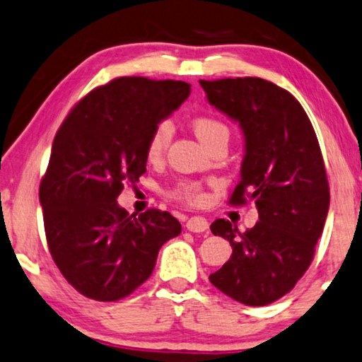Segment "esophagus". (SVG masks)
Wrapping results in <instances>:
<instances>
[{
  "mask_svg": "<svg viewBox=\"0 0 362 362\" xmlns=\"http://www.w3.org/2000/svg\"><path fill=\"white\" fill-rule=\"evenodd\" d=\"M187 230L194 231V233H202V231L209 230V221L204 216H192V218L187 221Z\"/></svg>",
  "mask_w": 362,
  "mask_h": 362,
  "instance_id": "1",
  "label": "esophagus"
}]
</instances>
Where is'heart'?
I'll return each mask as SVG.
<instances>
[{
	"label": "heart",
	"instance_id": "1",
	"mask_svg": "<svg viewBox=\"0 0 362 362\" xmlns=\"http://www.w3.org/2000/svg\"><path fill=\"white\" fill-rule=\"evenodd\" d=\"M192 127H194L195 136L199 137V141L204 144L205 147H209L211 142H215L220 137H228V129L223 122L216 120L214 117H206V115H200L192 120ZM172 139V125L168 122H160L153 129L151 139L147 144V157L151 160H158L165 152ZM172 195L175 199L185 200V202H199L200 200V189L195 184L190 182H180L175 189H173Z\"/></svg>",
	"mask_w": 362,
	"mask_h": 362
}]
</instances>
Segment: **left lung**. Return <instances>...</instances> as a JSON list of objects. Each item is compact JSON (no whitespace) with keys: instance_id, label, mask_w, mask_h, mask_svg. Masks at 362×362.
Segmentation results:
<instances>
[{"instance_id":"left-lung-1","label":"left lung","mask_w":362,"mask_h":362,"mask_svg":"<svg viewBox=\"0 0 362 362\" xmlns=\"http://www.w3.org/2000/svg\"><path fill=\"white\" fill-rule=\"evenodd\" d=\"M206 100L243 134L240 184L231 204L255 200L258 221L238 231L211 223L231 257L210 283L231 300L264 306L285 296L310 267L329 210V189L315 129L301 104L259 77L200 81Z\"/></svg>"}]
</instances>
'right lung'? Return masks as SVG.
Returning <instances> with one entry per match:
<instances>
[{
  "label": "right lung",
  "instance_id": "add662e5",
  "mask_svg": "<svg viewBox=\"0 0 362 362\" xmlns=\"http://www.w3.org/2000/svg\"><path fill=\"white\" fill-rule=\"evenodd\" d=\"M189 95L184 81L119 77L86 95L57 131L40 202L51 257L81 295H131L152 274L162 245L180 235L170 214L129 215L117 197L146 173L153 129Z\"/></svg>",
  "mask_w": 362,
  "mask_h": 362
}]
</instances>
